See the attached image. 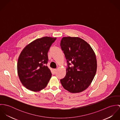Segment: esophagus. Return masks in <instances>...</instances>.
Masks as SVG:
<instances>
[{
    "instance_id": "34e87169",
    "label": "esophagus",
    "mask_w": 120,
    "mask_h": 120,
    "mask_svg": "<svg viewBox=\"0 0 120 120\" xmlns=\"http://www.w3.org/2000/svg\"><path fill=\"white\" fill-rule=\"evenodd\" d=\"M56 71H57V69H53V71L54 74H55V73H56Z\"/></svg>"
}]
</instances>
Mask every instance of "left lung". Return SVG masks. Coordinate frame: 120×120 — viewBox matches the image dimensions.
Here are the masks:
<instances>
[{
	"label": "left lung",
	"mask_w": 120,
	"mask_h": 120,
	"mask_svg": "<svg viewBox=\"0 0 120 120\" xmlns=\"http://www.w3.org/2000/svg\"><path fill=\"white\" fill-rule=\"evenodd\" d=\"M60 47L68 65L66 75L60 80L61 85L70 92H82L90 85L96 75L95 53L90 45L79 37H63Z\"/></svg>",
	"instance_id": "8db88e82"
}]
</instances>
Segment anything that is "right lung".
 Instances as JSON below:
<instances>
[{
    "mask_svg": "<svg viewBox=\"0 0 120 120\" xmlns=\"http://www.w3.org/2000/svg\"><path fill=\"white\" fill-rule=\"evenodd\" d=\"M56 38L43 37L26 46L17 61V73L22 85L27 89L38 91L45 88L52 73L47 65L48 53Z\"/></svg>",
    "mask_w": 120,
    "mask_h": 120,
    "instance_id": "obj_1",
    "label": "right lung"
}]
</instances>
